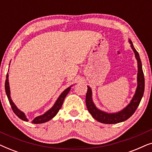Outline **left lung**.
<instances>
[{
    "instance_id": "8db88e82",
    "label": "left lung",
    "mask_w": 152,
    "mask_h": 152,
    "mask_svg": "<svg viewBox=\"0 0 152 152\" xmlns=\"http://www.w3.org/2000/svg\"><path fill=\"white\" fill-rule=\"evenodd\" d=\"M129 43H131V47L135 53V57H136L137 61H138V76H137V82H138V86L130 103L118 113H108L106 112L97 109L93 103L92 99V91L88 86L87 89V93L86 95V107L89 113L91 114L93 118L99 122L104 124H116L119 122L125 121L129 118L134 112L136 111L137 108H138L139 104H140L141 99L143 96L145 90V78L144 74H143L142 68V63H141L140 56L136 50L133 45L132 41L129 40Z\"/></svg>"
}]
</instances>
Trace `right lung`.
<instances>
[{"label": "right lung", "mask_w": 152, "mask_h": 152, "mask_svg": "<svg viewBox=\"0 0 152 152\" xmlns=\"http://www.w3.org/2000/svg\"><path fill=\"white\" fill-rule=\"evenodd\" d=\"M8 77H9V75H8V73H7V76H6L5 88L6 94H7L8 100H9V102H10V105H11L12 109V110H13L14 113H15L16 115L20 118V119H21L22 120H24V121H26V122L28 121V120L27 119L25 113H23V112H22L21 111H20V110L16 107V105L14 104V102L12 100L11 97H10V90ZM70 87L71 86L68 87V88H66V90L59 95V97H58V99H57V101H56L55 104L53 105V107H52L50 109H49L48 111L45 112V113L44 114H43L42 115L37 116V117L35 118L32 121V123H34V124L44 123V122L49 121V120H50L52 118H53L54 117H55V116L57 115V113H58V112H59V109H61V106H62V104H63L64 99H65L66 96L68 95V93H69V91L70 90Z\"/></svg>", "instance_id": "1"}]
</instances>
